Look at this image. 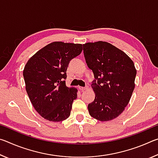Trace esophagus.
<instances>
[{
    "label": "esophagus",
    "instance_id": "1",
    "mask_svg": "<svg viewBox=\"0 0 158 158\" xmlns=\"http://www.w3.org/2000/svg\"><path fill=\"white\" fill-rule=\"evenodd\" d=\"M79 89L81 90H84L85 89H88V86H85V87H83V86H79Z\"/></svg>",
    "mask_w": 158,
    "mask_h": 158
}]
</instances>
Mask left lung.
<instances>
[{
  "label": "left lung",
  "instance_id": "8db88e82",
  "mask_svg": "<svg viewBox=\"0 0 158 158\" xmlns=\"http://www.w3.org/2000/svg\"><path fill=\"white\" fill-rule=\"evenodd\" d=\"M85 62L95 79V93L88 106L90 116L100 121L116 118L124 111L135 89V65L126 53L106 42L83 44Z\"/></svg>",
  "mask_w": 158,
  "mask_h": 158
}]
</instances>
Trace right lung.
Segmentation results:
<instances>
[{
	"instance_id": "add662e5",
	"label": "right lung",
	"mask_w": 158,
	"mask_h": 158,
	"mask_svg": "<svg viewBox=\"0 0 158 158\" xmlns=\"http://www.w3.org/2000/svg\"><path fill=\"white\" fill-rule=\"evenodd\" d=\"M82 49L81 44L52 42L34 54L24 67L26 92L37 113L48 121H63L70 115L77 90L66 86V71Z\"/></svg>"
}]
</instances>
